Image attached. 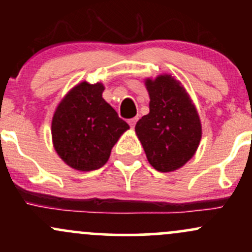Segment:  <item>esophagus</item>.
Masks as SVG:
<instances>
[{"label":"esophagus","instance_id":"obj_1","mask_svg":"<svg viewBox=\"0 0 252 252\" xmlns=\"http://www.w3.org/2000/svg\"><path fill=\"white\" fill-rule=\"evenodd\" d=\"M136 122H137V117H134V118H130V120L128 121L129 126H131V128H134V126H135V124H136Z\"/></svg>","mask_w":252,"mask_h":252}]
</instances>
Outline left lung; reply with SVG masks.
Wrapping results in <instances>:
<instances>
[{"label":"left lung","mask_w":252,"mask_h":252,"mask_svg":"<svg viewBox=\"0 0 252 252\" xmlns=\"http://www.w3.org/2000/svg\"><path fill=\"white\" fill-rule=\"evenodd\" d=\"M149 114L136 123L135 131L149 163L158 172H172L194 155L201 124L194 104L180 82L169 74L146 80Z\"/></svg>","instance_id":"1"}]
</instances>
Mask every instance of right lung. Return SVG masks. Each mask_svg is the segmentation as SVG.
<instances>
[{
    "label": "right lung",
    "instance_id": "right-lung-1",
    "mask_svg": "<svg viewBox=\"0 0 252 252\" xmlns=\"http://www.w3.org/2000/svg\"><path fill=\"white\" fill-rule=\"evenodd\" d=\"M103 84H78L66 94L52 120L58 155L72 168L94 170L109 160L112 147L128 123L103 99Z\"/></svg>",
    "mask_w": 252,
    "mask_h": 252
}]
</instances>
